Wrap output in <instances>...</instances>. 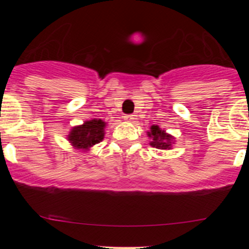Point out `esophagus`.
Segmentation results:
<instances>
[{"label": "esophagus", "instance_id": "1", "mask_svg": "<svg viewBox=\"0 0 249 249\" xmlns=\"http://www.w3.org/2000/svg\"><path fill=\"white\" fill-rule=\"evenodd\" d=\"M133 119H134L133 115H125L124 116V121H126V122H132Z\"/></svg>", "mask_w": 249, "mask_h": 249}]
</instances>
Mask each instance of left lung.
Returning a JSON list of instances; mask_svg holds the SVG:
<instances>
[{"label":"left lung","mask_w":249,"mask_h":249,"mask_svg":"<svg viewBox=\"0 0 249 249\" xmlns=\"http://www.w3.org/2000/svg\"><path fill=\"white\" fill-rule=\"evenodd\" d=\"M148 137L152 138L151 142V146L156 148H160V150H166L171 148V139L172 137L165 133V131H161L160 128L156 125L151 126V131L148 132Z\"/></svg>","instance_id":"1"}]
</instances>
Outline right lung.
<instances>
[{
  "label": "right lung",
  "mask_w": 249,
  "mask_h": 249,
  "mask_svg": "<svg viewBox=\"0 0 249 249\" xmlns=\"http://www.w3.org/2000/svg\"><path fill=\"white\" fill-rule=\"evenodd\" d=\"M104 127L105 123L101 119L88 121L81 126H76L71 130L69 141L77 148H89L103 141Z\"/></svg>",
  "instance_id": "obj_1"
}]
</instances>
